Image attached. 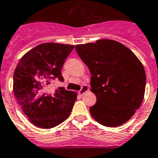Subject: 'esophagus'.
Listing matches in <instances>:
<instances>
[{
  "label": "esophagus",
  "instance_id": "1",
  "mask_svg": "<svg viewBox=\"0 0 158 158\" xmlns=\"http://www.w3.org/2000/svg\"><path fill=\"white\" fill-rule=\"evenodd\" d=\"M88 90H89V86L88 85H83V86L81 87V89L80 90L78 91V94L82 95V94H84L85 93V92H87Z\"/></svg>",
  "mask_w": 158,
  "mask_h": 158
}]
</instances>
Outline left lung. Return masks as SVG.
<instances>
[{"label": "left lung", "instance_id": "obj_1", "mask_svg": "<svg viewBox=\"0 0 158 158\" xmlns=\"http://www.w3.org/2000/svg\"><path fill=\"white\" fill-rule=\"evenodd\" d=\"M90 74L96 104L89 108L95 120L106 127L126 123L144 99L146 75L141 62L117 41L101 40L75 47Z\"/></svg>", "mask_w": 158, "mask_h": 158}]
</instances>
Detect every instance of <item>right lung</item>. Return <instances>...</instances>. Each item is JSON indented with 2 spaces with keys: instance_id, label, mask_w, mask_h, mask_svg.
Instances as JSON below:
<instances>
[{
  "instance_id": "right-lung-1",
  "label": "right lung",
  "mask_w": 158,
  "mask_h": 158,
  "mask_svg": "<svg viewBox=\"0 0 158 158\" xmlns=\"http://www.w3.org/2000/svg\"><path fill=\"white\" fill-rule=\"evenodd\" d=\"M73 45L46 43L22 57L14 73V93L18 103L31 123L52 128L69 116L77 94L59 87H48L53 81H63L61 69Z\"/></svg>"
}]
</instances>
